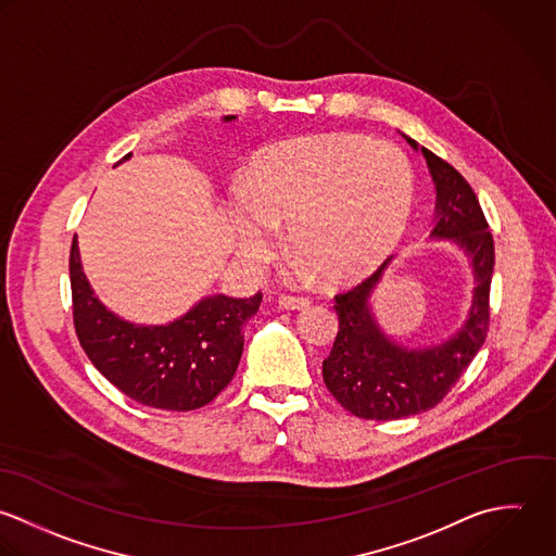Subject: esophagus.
<instances>
[{"label": "esophagus", "instance_id": "obj_1", "mask_svg": "<svg viewBox=\"0 0 556 556\" xmlns=\"http://www.w3.org/2000/svg\"><path fill=\"white\" fill-rule=\"evenodd\" d=\"M279 307L281 309H305V307H309V299L283 294V296H279Z\"/></svg>", "mask_w": 556, "mask_h": 556}]
</instances>
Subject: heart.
<instances>
[{
  "instance_id": "1",
  "label": "heart",
  "mask_w": 556,
  "mask_h": 556,
  "mask_svg": "<svg viewBox=\"0 0 556 556\" xmlns=\"http://www.w3.org/2000/svg\"><path fill=\"white\" fill-rule=\"evenodd\" d=\"M416 199L403 149L359 134H320L264 149L247 184L225 203L229 229L251 260L266 255L273 227L331 281L375 270L399 247Z\"/></svg>"
}]
</instances>
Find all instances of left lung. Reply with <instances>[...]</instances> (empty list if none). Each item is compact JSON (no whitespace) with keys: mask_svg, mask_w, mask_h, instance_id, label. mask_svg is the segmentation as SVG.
<instances>
[{"mask_svg":"<svg viewBox=\"0 0 556 556\" xmlns=\"http://www.w3.org/2000/svg\"><path fill=\"white\" fill-rule=\"evenodd\" d=\"M405 138L425 155L435 181L438 214L431 238H448L466 251L475 273V294L464 327L453 338L422 349L394 342L372 314V290L392 257L355 288L336 294L340 329L323 362V379L333 399L364 420L386 422L433 409L472 364L490 331L494 238L481 203L455 166Z\"/></svg>","mask_w":556,"mask_h":556,"instance_id":"8db88e82","label":"left lung"}]
</instances>
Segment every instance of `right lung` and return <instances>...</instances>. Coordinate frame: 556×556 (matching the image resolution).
<instances>
[{
    "label": "right lung",
    "instance_id": "obj_1",
    "mask_svg": "<svg viewBox=\"0 0 556 556\" xmlns=\"http://www.w3.org/2000/svg\"><path fill=\"white\" fill-rule=\"evenodd\" d=\"M68 275L75 333L92 366L131 401L168 412L199 409L229 386L242 357V327L262 303V292L251 299L205 296L181 318L144 327L101 305L81 270L75 238Z\"/></svg>",
    "mask_w": 556,
    "mask_h": 556
}]
</instances>
